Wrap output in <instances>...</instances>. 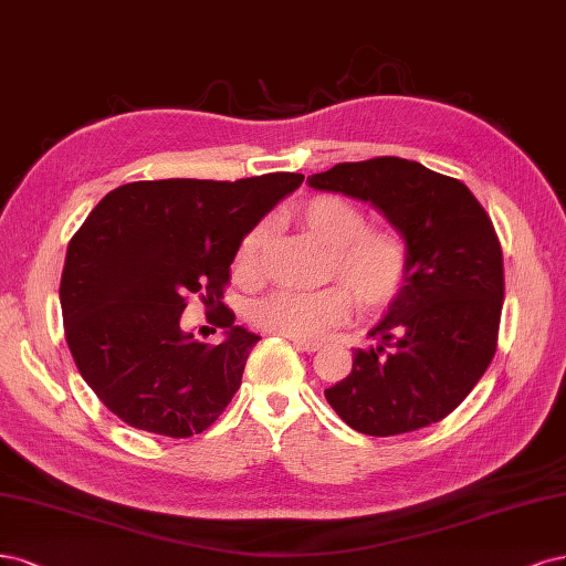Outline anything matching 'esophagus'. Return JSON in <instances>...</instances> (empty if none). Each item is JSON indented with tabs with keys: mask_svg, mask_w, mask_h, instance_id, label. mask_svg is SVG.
Masks as SVG:
<instances>
[{
	"mask_svg": "<svg viewBox=\"0 0 566 566\" xmlns=\"http://www.w3.org/2000/svg\"><path fill=\"white\" fill-rule=\"evenodd\" d=\"M291 345H294L296 350L307 353V355H313L322 348V343H317V340H301V338H294V340H291Z\"/></svg>",
	"mask_w": 566,
	"mask_h": 566,
	"instance_id": "34e87169",
	"label": "esophagus"
}]
</instances>
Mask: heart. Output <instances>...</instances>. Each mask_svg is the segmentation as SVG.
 <instances>
[{
    "instance_id": "1",
    "label": "heart",
    "mask_w": 566,
    "mask_h": 566,
    "mask_svg": "<svg viewBox=\"0 0 566 566\" xmlns=\"http://www.w3.org/2000/svg\"><path fill=\"white\" fill-rule=\"evenodd\" d=\"M296 216L322 244L329 247L326 275L348 286L359 307L374 310L392 301L407 272L402 237L390 228H369L364 213L336 195L310 197ZM268 232V223H256L242 237L234 253V270L242 277L259 272ZM348 291L340 286L319 291L280 289L253 303L251 317L270 334L315 340L350 317Z\"/></svg>"
}]
</instances>
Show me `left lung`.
<instances>
[{"instance_id": "8db88e82", "label": "left lung", "mask_w": 566, "mask_h": 566, "mask_svg": "<svg viewBox=\"0 0 566 566\" xmlns=\"http://www.w3.org/2000/svg\"><path fill=\"white\" fill-rule=\"evenodd\" d=\"M307 186L367 202L407 247V272L353 371L324 397L353 430L390 437L442 421L494 359L503 253L491 218L461 180L376 157L307 176Z\"/></svg>"}]
</instances>
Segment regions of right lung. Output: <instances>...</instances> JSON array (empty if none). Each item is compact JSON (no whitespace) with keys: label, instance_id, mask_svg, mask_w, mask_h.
<instances>
[{"label":"right lung","instance_id":"right-lung-1","mask_svg":"<svg viewBox=\"0 0 566 566\" xmlns=\"http://www.w3.org/2000/svg\"><path fill=\"white\" fill-rule=\"evenodd\" d=\"M303 178L136 180L86 216L61 277L65 340L88 388L124 423L190 437L230 405L261 340L223 305L230 265L242 237ZM190 293L217 310L218 346L179 326Z\"/></svg>","mask_w":566,"mask_h":566}]
</instances>
